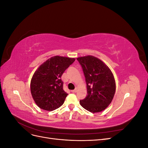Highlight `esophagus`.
Here are the masks:
<instances>
[{"instance_id":"1","label":"esophagus","mask_w":148,"mask_h":148,"mask_svg":"<svg viewBox=\"0 0 148 148\" xmlns=\"http://www.w3.org/2000/svg\"><path fill=\"white\" fill-rule=\"evenodd\" d=\"M71 92H73V93H75V92H77V89H73V90H71Z\"/></svg>"}]
</instances>
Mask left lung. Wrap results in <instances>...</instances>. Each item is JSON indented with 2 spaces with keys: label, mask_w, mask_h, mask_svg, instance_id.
Here are the masks:
<instances>
[{
  "label": "left lung",
  "mask_w": 148,
  "mask_h": 148,
  "mask_svg": "<svg viewBox=\"0 0 148 148\" xmlns=\"http://www.w3.org/2000/svg\"><path fill=\"white\" fill-rule=\"evenodd\" d=\"M77 59L83 68L88 93L79 104L90 112H100L114 98L116 89L114 76L109 67L95 56L79 57Z\"/></svg>",
  "instance_id": "1"
}]
</instances>
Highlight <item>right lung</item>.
<instances>
[{
	"instance_id": "add662e5",
	"label": "right lung",
	"mask_w": 148,
	"mask_h": 148,
	"mask_svg": "<svg viewBox=\"0 0 148 148\" xmlns=\"http://www.w3.org/2000/svg\"><path fill=\"white\" fill-rule=\"evenodd\" d=\"M75 60V58L53 56L35 71L31 80L30 90L39 108L52 111L64 104L68 94L64 90V83L60 78Z\"/></svg>"
}]
</instances>
